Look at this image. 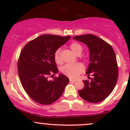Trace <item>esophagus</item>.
I'll return each mask as SVG.
<instances>
[{"mask_svg":"<svg viewBox=\"0 0 130 130\" xmlns=\"http://www.w3.org/2000/svg\"><path fill=\"white\" fill-rule=\"evenodd\" d=\"M75 81H76V80L72 79H70V83H74V82H75Z\"/></svg>","mask_w":130,"mask_h":130,"instance_id":"esophagus-1","label":"esophagus"}]
</instances>
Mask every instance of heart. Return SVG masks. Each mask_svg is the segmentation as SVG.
Returning <instances> with one entry per match:
<instances>
[{
	"mask_svg": "<svg viewBox=\"0 0 130 130\" xmlns=\"http://www.w3.org/2000/svg\"><path fill=\"white\" fill-rule=\"evenodd\" d=\"M70 48L76 55L80 54L83 51L82 46L76 42L71 43L70 45ZM54 58L55 62L57 63H62L60 50L56 51V52L54 53ZM60 70L62 73L70 77V78H76L84 71V66L80 63H68L63 65L61 68Z\"/></svg>",
	"mask_w": 130,
	"mask_h": 130,
	"instance_id": "1",
	"label": "heart"
}]
</instances>
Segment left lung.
<instances>
[{
  "mask_svg": "<svg viewBox=\"0 0 130 130\" xmlns=\"http://www.w3.org/2000/svg\"><path fill=\"white\" fill-rule=\"evenodd\" d=\"M73 38L89 47L90 63L86 73L93 76L90 81L83 80L84 88L78 91L79 95L88 102H100L111 94L117 83L119 70L116 54L109 43L92 34Z\"/></svg>",
  "mask_w": 130,
  "mask_h": 130,
  "instance_id": "1",
  "label": "left lung"
}]
</instances>
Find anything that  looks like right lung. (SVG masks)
Returning <instances> with one entry per match:
<instances>
[{
    "label": "right lung",
    "mask_w": 130,
    "mask_h": 130,
    "mask_svg": "<svg viewBox=\"0 0 130 130\" xmlns=\"http://www.w3.org/2000/svg\"><path fill=\"white\" fill-rule=\"evenodd\" d=\"M70 36L44 35L30 41L21 52L18 63L22 87L31 99L47 105L57 100L63 93L69 79L63 74L48 80L58 73L54 55Z\"/></svg>",
    "instance_id": "1"
}]
</instances>
